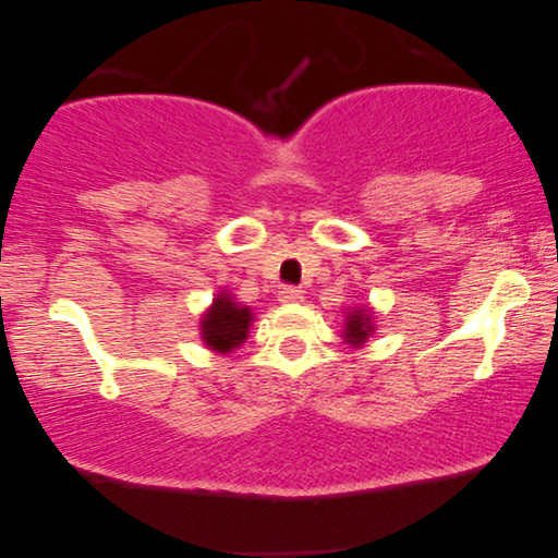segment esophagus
<instances>
[{
    "label": "esophagus",
    "instance_id": "1",
    "mask_svg": "<svg viewBox=\"0 0 558 558\" xmlns=\"http://www.w3.org/2000/svg\"><path fill=\"white\" fill-rule=\"evenodd\" d=\"M281 304H296V301H304V291L299 287H284L279 291Z\"/></svg>",
    "mask_w": 558,
    "mask_h": 558
}]
</instances>
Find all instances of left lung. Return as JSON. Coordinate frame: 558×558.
<instances>
[{"label": "left lung", "instance_id": "1", "mask_svg": "<svg viewBox=\"0 0 558 558\" xmlns=\"http://www.w3.org/2000/svg\"><path fill=\"white\" fill-rule=\"evenodd\" d=\"M376 331L373 328V314L371 308H353V312L345 314V326H343V339L349 341L353 349H359L361 343L368 341V336Z\"/></svg>", "mask_w": 558, "mask_h": 558}]
</instances>
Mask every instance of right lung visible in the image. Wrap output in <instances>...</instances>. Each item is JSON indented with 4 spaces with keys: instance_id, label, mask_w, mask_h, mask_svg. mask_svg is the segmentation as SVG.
I'll use <instances>...</instances> for the list:
<instances>
[{
    "instance_id": "add662e5",
    "label": "right lung",
    "mask_w": 558,
    "mask_h": 558,
    "mask_svg": "<svg viewBox=\"0 0 558 558\" xmlns=\"http://www.w3.org/2000/svg\"><path fill=\"white\" fill-rule=\"evenodd\" d=\"M252 324V312L246 306H240L230 299V294H217L213 306L207 308L203 322H199V331H203V341L207 349L217 353H230L246 341Z\"/></svg>"
}]
</instances>
